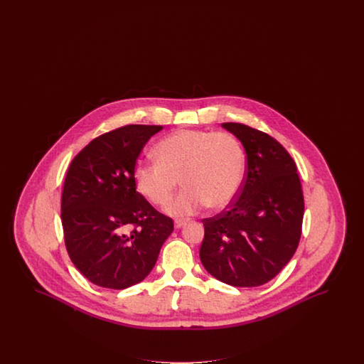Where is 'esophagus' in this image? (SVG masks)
I'll list each match as a JSON object with an SVG mask.
<instances>
[{
    "label": "esophagus",
    "mask_w": 364,
    "mask_h": 364,
    "mask_svg": "<svg viewBox=\"0 0 364 364\" xmlns=\"http://www.w3.org/2000/svg\"><path fill=\"white\" fill-rule=\"evenodd\" d=\"M184 225H186V221H183V220H176L174 221V228L176 229H180V228H183Z\"/></svg>",
    "instance_id": "esophagus-1"
}]
</instances>
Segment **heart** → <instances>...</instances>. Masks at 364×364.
<instances>
[{
	"mask_svg": "<svg viewBox=\"0 0 364 364\" xmlns=\"http://www.w3.org/2000/svg\"><path fill=\"white\" fill-rule=\"evenodd\" d=\"M154 154L156 161L135 165V186L149 202L165 206L180 178L186 188L166 208L172 215H193L208 205L225 208L240 192L245 151L229 132L178 129L156 143Z\"/></svg>",
	"mask_w": 364,
	"mask_h": 364,
	"instance_id": "obj_1",
	"label": "heart"
}]
</instances>
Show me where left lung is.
I'll list each match as a JSON object with an SVG mask.
<instances>
[{"instance_id": "1", "label": "left lung", "mask_w": 364, "mask_h": 364, "mask_svg": "<svg viewBox=\"0 0 364 364\" xmlns=\"http://www.w3.org/2000/svg\"><path fill=\"white\" fill-rule=\"evenodd\" d=\"M223 127L239 139L247 171L236 199L205 218L199 257L213 277L259 287L276 277L300 242L304 198L294 158L270 135L239 122Z\"/></svg>"}]
</instances>
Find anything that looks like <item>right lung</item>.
Instances as JSON below:
<instances>
[{"mask_svg":"<svg viewBox=\"0 0 364 364\" xmlns=\"http://www.w3.org/2000/svg\"><path fill=\"white\" fill-rule=\"evenodd\" d=\"M161 125H125L92 139L70 162L61 223L72 263L92 284L125 289L154 267L173 220L139 193L134 169Z\"/></svg>","mask_w":364,"mask_h":364,"instance_id":"obj_1","label":"right lung"}]
</instances>
